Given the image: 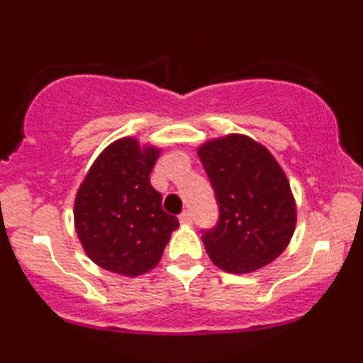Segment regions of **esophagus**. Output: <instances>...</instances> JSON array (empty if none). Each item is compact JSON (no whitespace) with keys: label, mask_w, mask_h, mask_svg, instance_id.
<instances>
[{"label":"esophagus","mask_w":363,"mask_h":363,"mask_svg":"<svg viewBox=\"0 0 363 363\" xmlns=\"http://www.w3.org/2000/svg\"><path fill=\"white\" fill-rule=\"evenodd\" d=\"M179 221L184 225H191L193 223V213H191L189 209H186V211H182L181 215H179Z\"/></svg>","instance_id":"obj_1"}]
</instances>
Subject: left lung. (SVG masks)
<instances>
[{
	"label": "left lung",
	"mask_w": 363,
	"mask_h": 363,
	"mask_svg": "<svg viewBox=\"0 0 363 363\" xmlns=\"http://www.w3.org/2000/svg\"><path fill=\"white\" fill-rule=\"evenodd\" d=\"M198 154L220 213L213 228H201L209 259L233 274L277 259L294 233L296 206L276 159L243 135L204 143Z\"/></svg>",
	"instance_id": "left-lung-1"
}]
</instances>
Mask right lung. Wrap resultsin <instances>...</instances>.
Segmentation results:
<instances>
[{
	"instance_id": "add662e5",
	"label": "right lung",
	"mask_w": 363,
	"mask_h": 363,
	"mask_svg": "<svg viewBox=\"0 0 363 363\" xmlns=\"http://www.w3.org/2000/svg\"><path fill=\"white\" fill-rule=\"evenodd\" d=\"M159 150L121 138L98 157L74 204L76 231L89 259L121 276H140L162 257L179 220L150 184Z\"/></svg>"
}]
</instances>
